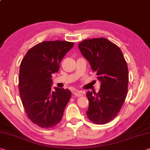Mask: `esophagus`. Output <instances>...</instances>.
Listing matches in <instances>:
<instances>
[{
	"mask_svg": "<svg viewBox=\"0 0 150 150\" xmlns=\"http://www.w3.org/2000/svg\"><path fill=\"white\" fill-rule=\"evenodd\" d=\"M73 94H74L75 96L77 97H81L83 96V91H78V90H75V91H73Z\"/></svg>",
	"mask_w": 150,
	"mask_h": 150,
	"instance_id": "esophagus-1",
	"label": "esophagus"
}]
</instances>
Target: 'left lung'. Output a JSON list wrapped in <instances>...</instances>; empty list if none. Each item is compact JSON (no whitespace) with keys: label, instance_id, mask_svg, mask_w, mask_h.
I'll return each instance as SVG.
<instances>
[{"label":"left lung","instance_id":"obj_1","mask_svg":"<svg viewBox=\"0 0 150 150\" xmlns=\"http://www.w3.org/2000/svg\"><path fill=\"white\" fill-rule=\"evenodd\" d=\"M101 82L98 93L88 91V118L105 124L117 115L127 96L129 73L121 49L105 38L84 40L78 45Z\"/></svg>","mask_w":150,"mask_h":150}]
</instances>
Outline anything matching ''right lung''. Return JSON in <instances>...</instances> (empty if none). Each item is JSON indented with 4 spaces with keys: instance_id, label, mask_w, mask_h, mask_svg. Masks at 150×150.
I'll return each instance as SVG.
<instances>
[{
    "instance_id": "add662e5",
    "label": "right lung",
    "mask_w": 150,
    "mask_h": 150,
    "mask_svg": "<svg viewBox=\"0 0 150 150\" xmlns=\"http://www.w3.org/2000/svg\"><path fill=\"white\" fill-rule=\"evenodd\" d=\"M73 42L44 41L26 53L20 65L19 93L27 116L42 128L54 127L62 119L71 92L54 87L52 74L59 71L61 60Z\"/></svg>"
}]
</instances>
